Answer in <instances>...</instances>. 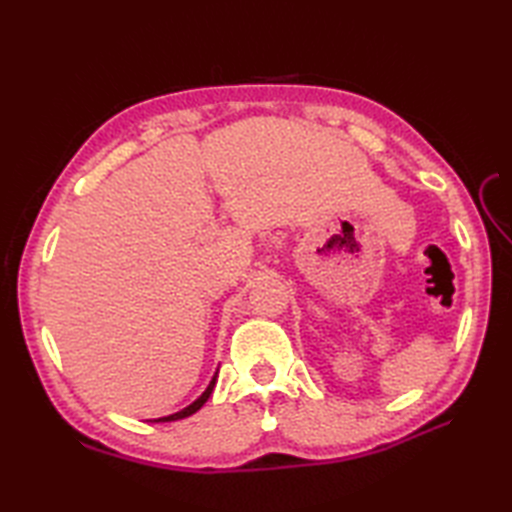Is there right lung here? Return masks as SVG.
Instances as JSON below:
<instances>
[{"instance_id": "1", "label": "right lung", "mask_w": 512, "mask_h": 512, "mask_svg": "<svg viewBox=\"0 0 512 512\" xmlns=\"http://www.w3.org/2000/svg\"><path fill=\"white\" fill-rule=\"evenodd\" d=\"M213 387H215V376H213V380H211V385L209 387H206V391H204V394L198 398V400H195L193 402V405H189L187 409H182V411H178V413H171V416H167V418H158L156 422H173V420H182V418H189L191 416V413H195V411H198L202 405H204V402L206 400H209V396L213 394Z\"/></svg>"}]
</instances>
